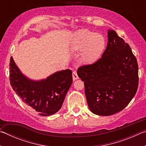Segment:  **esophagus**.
Instances as JSON below:
<instances>
[{
    "mask_svg": "<svg viewBox=\"0 0 146 146\" xmlns=\"http://www.w3.org/2000/svg\"><path fill=\"white\" fill-rule=\"evenodd\" d=\"M78 78V76L77 75V73H76V71H74L73 72V79L75 80Z\"/></svg>",
    "mask_w": 146,
    "mask_h": 146,
    "instance_id": "34e87169",
    "label": "esophagus"
}]
</instances>
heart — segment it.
<instances>
[{"label": "heart", "instance_id": "1", "mask_svg": "<svg viewBox=\"0 0 146 146\" xmlns=\"http://www.w3.org/2000/svg\"><path fill=\"white\" fill-rule=\"evenodd\" d=\"M105 38L101 34L82 29L74 35L72 48L75 51H80V60L83 63L90 64L96 61L104 49Z\"/></svg>", "mask_w": 146, "mask_h": 146}]
</instances>
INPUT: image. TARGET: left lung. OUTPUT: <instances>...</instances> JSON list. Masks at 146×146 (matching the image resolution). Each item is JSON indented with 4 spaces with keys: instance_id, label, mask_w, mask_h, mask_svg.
I'll return each mask as SVG.
<instances>
[{
    "instance_id": "1",
    "label": "left lung",
    "mask_w": 146,
    "mask_h": 146,
    "mask_svg": "<svg viewBox=\"0 0 146 146\" xmlns=\"http://www.w3.org/2000/svg\"><path fill=\"white\" fill-rule=\"evenodd\" d=\"M108 36L102 57L77 70L78 77L84 82L89 108L100 116H110L123 110L138 86V63L129 45L114 30H108Z\"/></svg>"
}]
</instances>
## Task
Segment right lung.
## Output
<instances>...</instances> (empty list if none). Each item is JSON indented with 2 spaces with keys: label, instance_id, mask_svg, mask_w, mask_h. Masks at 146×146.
I'll use <instances>...</instances> for the list:
<instances>
[{
  "label": "right lung",
  "instance_id": "1",
  "mask_svg": "<svg viewBox=\"0 0 146 146\" xmlns=\"http://www.w3.org/2000/svg\"><path fill=\"white\" fill-rule=\"evenodd\" d=\"M9 69L11 87L26 105L42 116L53 115L60 110L73 82L71 70L57 71L46 79L35 81L21 73L12 57Z\"/></svg>",
  "mask_w": 146,
  "mask_h": 146
}]
</instances>
